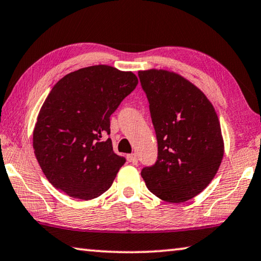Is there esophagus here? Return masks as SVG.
Returning <instances> with one entry per match:
<instances>
[{"mask_svg":"<svg viewBox=\"0 0 261 261\" xmlns=\"http://www.w3.org/2000/svg\"><path fill=\"white\" fill-rule=\"evenodd\" d=\"M128 161H129L130 163H133V164H136V163L139 162L138 155H136V154H130V155H128Z\"/></svg>","mask_w":261,"mask_h":261,"instance_id":"34e87169","label":"esophagus"}]
</instances>
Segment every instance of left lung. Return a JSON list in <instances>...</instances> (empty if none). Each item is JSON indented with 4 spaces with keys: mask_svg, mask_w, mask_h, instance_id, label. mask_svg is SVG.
Returning <instances> with one entry per match:
<instances>
[{
    "mask_svg": "<svg viewBox=\"0 0 261 261\" xmlns=\"http://www.w3.org/2000/svg\"><path fill=\"white\" fill-rule=\"evenodd\" d=\"M158 139V160L141 176L169 203L187 202L209 186L224 155L217 114L205 94L166 70L139 71Z\"/></svg>",
    "mask_w": 261,
    "mask_h": 261,
    "instance_id": "1",
    "label": "left lung"
}]
</instances>
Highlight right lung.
<instances>
[{
	"instance_id": "obj_1",
	"label": "right lung",
	"mask_w": 261,
	"mask_h": 261,
	"mask_svg": "<svg viewBox=\"0 0 261 261\" xmlns=\"http://www.w3.org/2000/svg\"><path fill=\"white\" fill-rule=\"evenodd\" d=\"M138 85L133 72L94 65L63 77L44 101L34 129L36 159L56 189L93 199L126 162L114 153L110 117Z\"/></svg>"
}]
</instances>
